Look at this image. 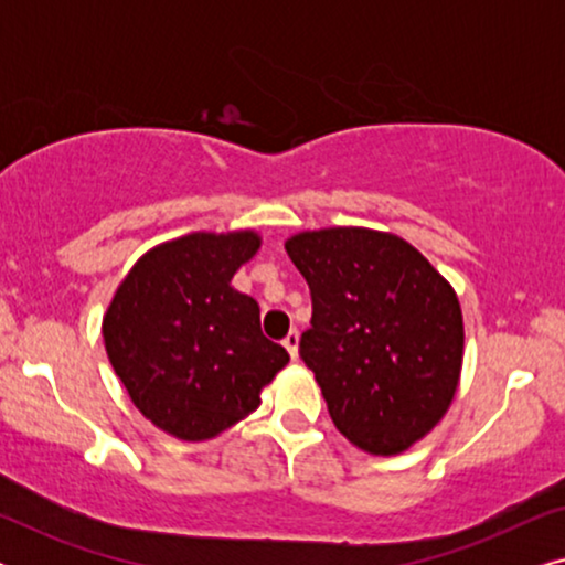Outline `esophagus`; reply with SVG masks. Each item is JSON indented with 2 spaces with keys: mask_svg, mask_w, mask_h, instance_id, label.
<instances>
[{
  "mask_svg": "<svg viewBox=\"0 0 565 565\" xmlns=\"http://www.w3.org/2000/svg\"><path fill=\"white\" fill-rule=\"evenodd\" d=\"M298 342H300V337H298V331H296V329H292V331H290V334L282 339V347H285V350H288V352H290V358H292V362H296V360H298Z\"/></svg>",
  "mask_w": 565,
  "mask_h": 565,
  "instance_id": "obj_1",
  "label": "esophagus"
}]
</instances>
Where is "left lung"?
<instances>
[{"mask_svg":"<svg viewBox=\"0 0 565 565\" xmlns=\"http://www.w3.org/2000/svg\"><path fill=\"white\" fill-rule=\"evenodd\" d=\"M285 252L311 288L300 358L334 427L370 455H398L437 427L462 370V311L419 249L385 231H300Z\"/></svg>","mask_w":565,"mask_h":565,"instance_id":"left-lung-1","label":"left lung"}]
</instances>
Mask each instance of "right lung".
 Segmentation results:
<instances>
[{"label": "right lung", "instance_id": "right-lung-1", "mask_svg": "<svg viewBox=\"0 0 565 565\" xmlns=\"http://www.w3.org/2000/svg\"><path fill=\"white\" fill-rule=\"evenodd\" d=\"M259 246L252 228L172 238L130 267L107 306L115 375L146 419L184 443L246 419L290 360L262 334L257 300L231 285Z\"/></svg>", "mask_w": 565, "mask_h": 565}]
</instances>
